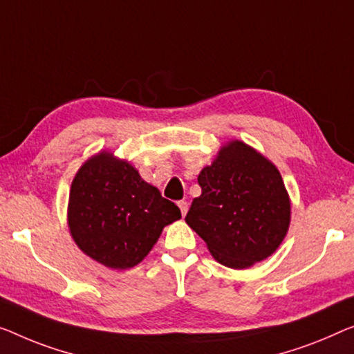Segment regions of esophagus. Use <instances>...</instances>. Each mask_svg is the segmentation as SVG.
<instances>
[{"label":"esophagus","instance_id":"esophagus-1","mask_svg":"<svg viewBox=\"0 0 354 354\" xmlns=\"http://www.w3.org/2000/svg\"><path fill=\"white\" fill-rule=\"evenodd\" d=\"M178 207H179V209H181V214L186 216L187 209H189V203L186 202V200H181V202H178Z\"/></svg>","mask_w":354,"mask_h":354}]
</instances>
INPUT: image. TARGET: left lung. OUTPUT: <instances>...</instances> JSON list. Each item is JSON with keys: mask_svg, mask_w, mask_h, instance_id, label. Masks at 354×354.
I'll return each instance as SVG.
<instances>
[{"mask_svg": "<svg viewBox=\"0 0 354 354\" xmlns=\"http://www.w3.org/2000/svg\"><path fill=\"white\" fill-rule=\"evenodd\" d=\"M202 195L186 223L218 262L246 268L272 254L289 227L291 203L272 162L241 141H232L198 175Z\"/></svg>", "mask_w": 354, "mask_h": 354, "instance_id": "left-lung-1", "label": "left lung"}]
</instances>
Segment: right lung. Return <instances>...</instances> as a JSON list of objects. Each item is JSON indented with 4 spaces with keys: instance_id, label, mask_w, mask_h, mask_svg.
Wrapping results in <instances>:
<instances>
[{
    "instance_id": "1",
    "label": "right lung",
    "mask_w": 354,
    "mask_h": 354,
    "mask_svg": "<svg viewBox=\"0 0 354 354\" xmlns=\"http://www.w3.org/2000/svg\"><path fill=\"white\" fill-rule=\"evenodd\" d=\"M181 211L141 179L130 163L102 152L73 179L68 225L76 245L103 266L130 268Z\"/></svg>"
}]
</instances>
